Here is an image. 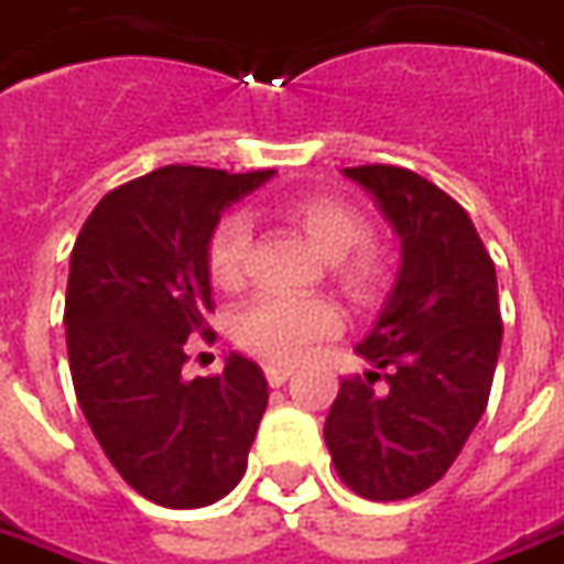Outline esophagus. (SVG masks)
<instances>
[{
    "instance_id": "obj_1",
    "label": "esophagus",
    "mask_w": 564,
    "mask_h": 564,
    "mask_svg": "<svg viewBox=\"0 0 564 564\" xmlns=\"http://www.w3.org/2000/svg\"><path fill=\"white\" fill-rule=\"evenodd\" d=\"M290 375H293L290 366H265V378H269L271 387H283L290 380Z\"/></svg>"
}]
</instances>
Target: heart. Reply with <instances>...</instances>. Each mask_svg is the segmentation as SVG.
I'll return each instance as SVG.
<instances>
[{"label":"heart","mask_w":564,"mask_h":564,"mask_svg":"<svg viewBox=\"0 0 564 564\" xmlns=\"http://www.w3.org/2000/svg\"><path fill=\"white\" fill-rule=\"evenodd\" d=\"M283 220L305 235V241L329 262L332 281L356 305L378 302L392 278L387 247L366 241V220L347 202L329 196H295L278 205ZM250 229L241 217L217 223L208 241L210 283L223 293L245 286ZM338 326L335 307L323 299L262 295L235 317V341L269 362H295L311 344L332 335Z\"/></svg>","instance_id":"b5f03b06"}]
</instances>
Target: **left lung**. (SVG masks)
I'll use <instances>...</instances> for the list:
<instances>
[{
	"instance_id": "8db88e82",
	"label": "left lung",
	"mask_w": 564,
	"mask_h": 564,
	"mask_svg": "<svg viewBox=\"0 0 564 564\" xmlns=\"http://www.w3.org/2000/svg\"><path fill=\"white\" fill-rule=\"evenodd\" d=\"M344 174L375 196L402 262L356 344L371 368L341 380L323 437L356 496L402 501L447 474L486 411L501 350L496 265L465 208L425 177L395 165Z\"/></svg>"
}]
</instances>
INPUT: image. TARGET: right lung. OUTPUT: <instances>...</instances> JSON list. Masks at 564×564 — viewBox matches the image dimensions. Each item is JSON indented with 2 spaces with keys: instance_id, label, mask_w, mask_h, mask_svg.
<instances>
[{
  "instance_id": "add662e5",
  "label": "right lung",
  "mask_w": 564,
  "mask_h": 564,
  "mask_svg": "<svg viewBox=\"0 0 564 564\" xmlns=\"http://www.w3.org/2000/svg\"><path fill=\"white\" fill-rule=\"evenodd\" d=\"M274 172L165 165L117 186L84 223L66 286L75 395L117 474L162 508H205L245 477L269 404L257 362L226 356L184 378L186 338L208 329L210 232Z\"/></svg>"
}]
</instances>
